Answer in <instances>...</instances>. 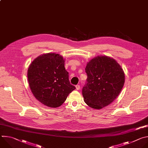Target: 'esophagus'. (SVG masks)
Masks as SVG:
<instances>
[{
	"label": "esophagus",
	"mask_w": 148,
	"mask_h": 148,
	"mask_svg": "<svg viewBox=\"0 0 148 148\" xmlns=\"http://www.w3.org/2000/svg\"><path fill=\"white\" fill-rule=\"evenodd\" d=\"M75 87H76V90H79L80 89V86H79V85H77V86H75Z\"/></svg>",
	"instance_id": "obj_1"
}]
</instances>
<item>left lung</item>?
<instances>
[{"mask_svg": "<svg viewBox=\"0 0 148 148\" xmlns=\"http://www.w3.org/2000/svg\"><path fill=\"white\" fill-rule=\"evenodd\" d=\"M87 78L82 88L85 102L92 108L99 110L114 101L121 91L125 74L118 63L107 56H98L88 62Z\"/></svg>", "mask_w": 148, "mask_h": 148, "instance_id": "left-lung-1", "label": "left lung"}]
</instances>
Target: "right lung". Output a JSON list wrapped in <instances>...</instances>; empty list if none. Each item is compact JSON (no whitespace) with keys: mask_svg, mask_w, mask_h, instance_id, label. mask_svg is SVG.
Segmentation results:
<instances>
[{"mask_svg":"<svg viewBox=\"0 0 148 148\" xmlns=\"http://www.w3.org/2000/svg\"><path fill=\"white\" fill-rule=\"evenodd\" d=\"M30 90L35 97L47 107H60L75 87L70 84L64 60L58 54L38 56L31 63L27 71Z\"/></svg>","mask_w":148,"mask_h":148,"instance_id":"obj_1","label":"right lung"}]
</instances>
